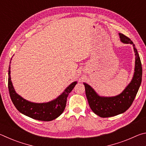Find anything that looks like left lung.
Returning a JSON list of instances; mask_svg holds the SVG:
<instances>
[{
    "label": "left lung",
    "instance_id": "obj_1",
    "mask_svg": "<svg viewBox=\"0 0 146 146\" xmlns=\"http://www.w3.org/2000/svg\"><path fill=\"white\" fill-rule=\"evenodd\" d=\"M119 36L123 43L132 44L135 53V72L131 82L119 95L111 97H100L90 85L84 82L90 108L102 118L114 117L127 111L131 106L142 82V68L137 49L129 38L122 33H119Z\"/></svg>",
    "mask_w": 146,
    "mask_h": 146
}]
</instances>
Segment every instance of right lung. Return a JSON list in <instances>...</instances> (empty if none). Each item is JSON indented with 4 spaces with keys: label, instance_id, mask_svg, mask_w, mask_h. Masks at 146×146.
Wrapping results in <instances>:
<instances>
[{
    "label": "right lung",
    "instance_id": "right-lung-1",
    "mask_svg": "<svg viewBox=\"0 0 146 146\" xmlns=\"http://www.w3.org/2000/svg\"><path fill=\"white\" fill-rule=\"evenodd\" d=\"M76 83V81L71 83L60 95L52 101L46 103L31 102L21 97L15 92L11 80L10 65L9 66L8 90L12 102L19 112L35 120L51 121L58 117L66 108L69 93L73 90Z\"/></svg>",
    "mask_w": 146,
    "mask_h": 146
}]
</instances>
